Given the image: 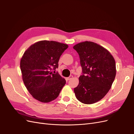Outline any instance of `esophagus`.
Returning <instances> with one entry per match:
<instances>
[{"mask_svg":"<svg viewBox=\"0 0 134 134\" xmlns=\"http://www.w3.org/2000/svg\"><path fill=\"white\" fill-rule=\"evenodd\" d=\"M72 75H70V76H69V77H67L66 78V80H70V79H72Z\"/></svg>","mask_w":134,"mask_h":134,"instance_id":"esophagus-1","label":"esophagus"}]
</instances>
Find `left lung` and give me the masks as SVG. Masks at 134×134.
Returning a JSON list of instances; mask_svg holds the SVG:
<instances>
[{
	"mask_svg": "<svg viewBox=\"0 0 134 134\" xmlns=\"http://www.w3.org/2000/svg\"><path fill=\"white\" fill-rule=\"evenodd\" d=\"M79 55L82 75L74 89L81 103L92 104L102 99L110 89L116 76L115 59L108 50L91 41L73 47Z\"/></svg>",
	"mask_w": 134,
	"mask_h": 134,
	"instance_id": "1",
	"label": "left lung"
}]
</instances>
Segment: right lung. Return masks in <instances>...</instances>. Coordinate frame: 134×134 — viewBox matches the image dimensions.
<instances>
[{"mask_svg": "<svg viewBox=\"0 0 134 134\" xmlns=\"http://www.w3.org/2000/svg\"><path fill=\"white\" fill-rule=\"evenodd\" d=\"M68 48L66 44L42 40L31 45L23 54L20 64L23 80L36 100L42 103L55 100L66 84L65 79L52 70L58 68L60 57Z\"/></svg>", "mask_w": 134, "mask_h": 134, "instance_id": "1", "label": "right lung"}]
</instances>
